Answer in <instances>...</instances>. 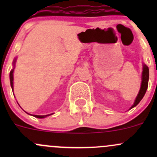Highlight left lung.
Masks as SVG:
<instances>
[{"label": "left lung", "instance_id": "obj_1", "mask_svg": "<svg viewBox=\"0 0 157 157\" xmlns=\"http://www.w3.org/2000/svg\"><path fill=\"white\" fill-rule=\"evenodd\" d=\"M148 80H149V68L146 64H144L143 71H142V81H141V85H140V90H139V93L138 94H137V97H136L134 104H133L132 106L130 108V109L135 107L136 105L140 102V100L143 99L145 93H146L147 87H148Z\"/></svg>", "mask_w": 157, "mask_h": 157}]
</instances>
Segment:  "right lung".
<instances>
[{
	"mask_svg": "<svg viewBox=\"0 0 157 157\" xmlns=\"http://www.w3.org/2000/svg\"><path fill=\"white\" fill-rule=\"evenodd\" d=\"M15 62H16V58L14 59V61H13V68L11 70V71L10 73V86H11V88H12V90H13V71H14V67H15ZM52 114H53V113H52ZM52 114H49V115H33V116L36 117V118H45V117H47V116H49V115H52Z\"/></svg>",
	"mask_w": 157,
	"mask_h": 157,
	"instance_id": "add662e5",
	"label": "right lung"
}]
</instances>
